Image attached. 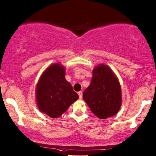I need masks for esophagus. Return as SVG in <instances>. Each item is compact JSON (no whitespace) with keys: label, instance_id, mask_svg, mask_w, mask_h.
<instances>
[{"label":"esophagus","instance_id":"1","mask_svg":"<svg viewBox=\"0 0 156 156\" xmlns=\"http://www.w3.org/2000/svg\"><path fill=\"white\" fill-rule=\"evenodd\" d=\"M78 94V96H79V98L80 99L82 98V92H81V91H79Z\"/></svg>","mask_w":156,"mask_h":156}]
</instances>
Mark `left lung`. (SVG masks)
<instances>
[{
  "label": "left lung",
  "instance_id": "obj_1",
  "mask_svg": "<svg viewBox=\"0 0 156 156\" xmlns=\"http://www.w3.org/2000/svg\"><path fill=\"white\" fill-rule=\"evenodd\" d=\"M83 99L91 112L100 119L117 114L122 106V89L109 67L100 64L94 69L90 84L84 91Z\"/></svg>",
  "mask_w": 156,
  "mask_h": 156
}]
</instances>
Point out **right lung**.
<instances>
[{
  "label": "right lung",
  "instance_id": "right-lung-1",
  "mask_svg": "<svg viewBox=\"0 0 156 156\" xmlns=\"http://www.w3.org/2000/svg\"><path fill=\"white\" fill-rule=\"evenodd\" d=\"M78 99V94L66 80L62 66L53 64L43 72L36 87V101L41 112L56 119Z\"/></svg>",
  "mask_w": 156,
  "mask_h": 156
}]
</instances>
